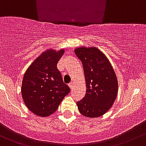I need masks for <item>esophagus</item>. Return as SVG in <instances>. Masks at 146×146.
<instances>
[{
	"label": "esophagus",
	"mask_w": 146,
	"mask_h": 146,
	"mask_svg": "<svg viewBox=\"0 0 146 146\" xmlns=\"http://www.w3.org/2000/svg\"><path fill=\"white\" fill-rule=\"evenodd\" d=\"M68 85H69V88H70V89H72V88H73V87H74V83L72 82H71L69 83V84H68Z\"/></svg>",
	"instance_id": "esophagus-1"
}]
</instances>
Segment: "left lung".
<instances>
[{"mask_svg":"<svg viewBox=\"0 0 146 146\" xmlns=\"http://www.w3.org/2000/svg\"><path fill=\"white\" fill-rule=\"evenodd\" d=\"M86 81V94L77 102L79 111L87 117L102 115L113 105L117 95V80L110 62L96 47L75 48Z\"/></svg>","mask_w":146,"mask_h":146,"instance_id":"left-lung-1","label":"left lung"}]
</instances>
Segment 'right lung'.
Returning a JSON list of instances; mask_svg holds the SVG:
<instances>
[{"instance_id": "right-lung-1", "label": "right lung", "mask_w": 146, "mask_h": 146, "mask_svg": "<svg viewBox=\"0 0 146 146\" xmlns=\"http://www.w3.org/2000/svg\"><path fill=\"white\" fill-rule=\"evenodd\" d=\"M64 52V49L47 50L35 59L25 73L22 97L29 110L36 115L46 117L53 114L70 92L56 66Z\"/></svg>"}]
</instances>
